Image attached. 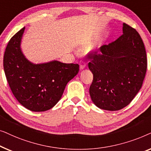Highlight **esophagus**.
<instances>
[{"label":"esophagus","mask_w":151,"mask_h":151,"mask_svg":"<svg viewBox=\"0 0 151 151\" xmlns=\"http://www.w3.org/2000/svg\"><path fill=\"white\" fill-rule=\"evenodd\" d=\"M86 64L85 63V62L83 61V60L80 61V69H84V68L86 67Z\"/></svg>","instance_id":"1"}]
</instances>
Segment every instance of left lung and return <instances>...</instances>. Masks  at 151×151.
<instances>
[{
  "instance_id": "1",
  "label": "left lung",
  "mask_w": 151,
  "mask_h": 151,
  "mask_svg": "<svg viewBox=\"0 0 151 151\" xmlns=\"http://www.w3.org/2000/svg\"><path fill=\"white\" fill-rule=\"evenodd\" d=\"M87 58L93 74L89 88L93 102L107 111L129 105L141 88L147 69L145 47L139 33L124 23L118 38L88 53Z\"/></svg>"
}]
</instances>
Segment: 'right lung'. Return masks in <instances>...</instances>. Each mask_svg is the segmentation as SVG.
Masks as SVG:
<instances>
[{"label": "right lung", "instance_id": "add662e5", "mask_svg": "<svg viewBox=\"0 0 151 151\" xmlns=\"http://www.w3.org/2000/svg\"><path fill=\"white\" fill-rule=\"evenodd\" d=\"M23 27L8 42L3 58L6 78L14 96L29 110H49L60 100L67 84L79 71L78 64L58 61L34 65L20 50Z\"/></svg>", "mask_w": 151, "mask_h": 151}]
</instances>
